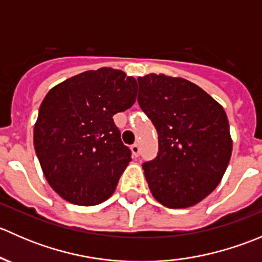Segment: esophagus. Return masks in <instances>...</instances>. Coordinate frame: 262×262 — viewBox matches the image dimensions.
I'll return each instance as SVG.
<instances>
[{"mask_svg":"<svg viewBox=\"0 0 262 262\" xmlns=\"http://www.w3.org/2000/svg\"><path fill=\"white\" fill-rule=\"evenodd\" d=\"M130 149H132V153H133L134 157H138L139 152H141V147H139V144L138 143H134L133 146L130 147Z\"/></svg>","mask_w":262,"mask_h":262,"instance_id":"34e87169","label":"esophagus"}]
</instances>
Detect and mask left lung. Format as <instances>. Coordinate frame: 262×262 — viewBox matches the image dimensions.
<instances>
[{
  "instance_id": "left-lung-1",
  "label": "left lung",
  "mask_w": 262,
  "mask_h": 262,
  "mask_svg": "<svg viewBox=\"0 0 262 262\" xmlns=\"http://www.w3.org/2000/svg\"><path fill=\"white\" fill-rule=\"evenodd\" d=\"M138 104L158 134V153L143 163L150 192L171 209L202 202L218 186L232 155L226 112L192 82L138 77Z\"/></svg>"
}]
</instances>
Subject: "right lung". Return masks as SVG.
<instances>
[{"label": "right lung", "instance_id": "add662e5", "mask_svg": "<svg viewBox=\"0 0 262 262\" xmlns=\"http://www.w3.org/2000/svg\"><path fill=\"white\" fill-rule=\"evenodd\" d=\"M137 81L102 67L60 82L44 97L34 126V147L47 181L77 205L109 199L132 161L116 113L136 102Z\"/></svg>", "mask_w": 262, "mask_h": 262}]
</instances>
